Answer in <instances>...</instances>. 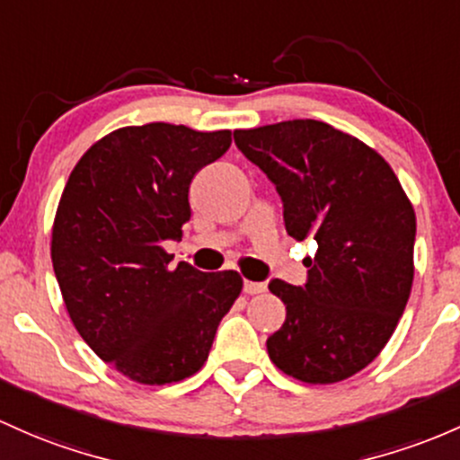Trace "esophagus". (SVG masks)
Here are the masks:
<instances>
[{
	"label": "esophagus",
	"mask_w": 460,
	"mask_h": 460,
	"mask_svg": "<svg viewBox=\"0 0 460 460\" xmlns=\"http://www.w3.org/2000/svg\"><path fill=\"white\" fill-rule=\"evenodd\" d=\"M266 290V284H261V281H244V292L246 295H261V292Z\"/></svg>",
	"instance_id": "obj_1"
}]
</instances>
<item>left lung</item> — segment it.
<instances>
[{
    "label": "left lung",
    "mask_w": 460,
    "mask_h": 460,
    "mask_svg": "<svg viewBox=\"0 0 460 460\" xmlns=\"http://www.w3.org/2000/svg\"><path fill=\"white\" fill-rule=\"evenodd\" d=\"M235 146L275 183L288 235L314 238L307 284L272 279L286 321L266 341L272 365L307 385L356 376L385 349L415 277V209L385 156L319 119L235 130Z\"/></svg>",
    "instance_id": "obj_1"
}]
</instances>
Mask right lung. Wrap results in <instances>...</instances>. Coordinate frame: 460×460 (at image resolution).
Listing matches in <instances>:
<instances>
[{
	"instance_id": "add662e5",
	"label": "right lung",
	"mask_w": 460,
	"mask_h": 460,
	"mask_svg": "<svg viewBox=\"0 0 460 460\" xmlns=\"http://www.w3.org/2000/svg\"><path fill=\"white\" fill-rule=\"evenodd\" d=\"M229 146L231 130L124 126L80 156L60 196L52 264L69 319L98 358L139 385L200 371L242 292L240 272L170 266L164 249L191 216V179Z\"/></svg>"
}]
</instances>
